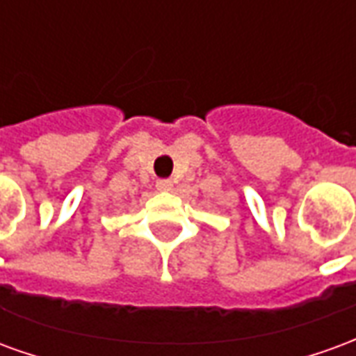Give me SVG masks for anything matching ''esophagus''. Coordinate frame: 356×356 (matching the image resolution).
<instances>
[{
  "mask_svg": "<svg viewBox=\"0 0 356 356\" xmlns=\"http://www.w3.org/2000/svg\"><path fill=\"white\" fill-rule=\"evenodd\" d=\"M171 186H173V181H171V179H158V181H156V188H158V191H171Z\"/></svg>",
  "mask_w": 356,
  "mask_h": 356,
  "instance_id": "obj_1",
  "label": "esophagus"
}]
</instances>
